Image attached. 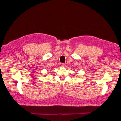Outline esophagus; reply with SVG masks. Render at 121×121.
<instances>
[{
	"label": "esophagus",
	"instance_id": "1",
	"mask_svg": "<svg viewBox=\"0 0 121 121\" xmlns=\"http://www.w3.org/2000/svg\"><path fill=\"white\" fill-rule=\"evenodd\" d=\"M62 66H63V67H65V66H66V65H65V64L63 63V64H62Z\"/></svg>",
	"mask_w": 121,
	"mask_h": 121
}]
</instances>
